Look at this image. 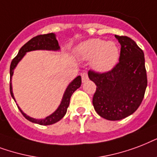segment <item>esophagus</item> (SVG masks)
Masks as SVG:
<instances>
[{"label":"esophagus","instance_id":"1","mask_svg":"<svg viewBox=\"0 0 157 157\" xmlns=\"http://www.w3.org/2000/svg\"><path fill=\"white\" fill-rule=\"evenodd\" d=\"M81 76H82V82H87V81H88V75H87V72H83L82 73V75H81Z\"/></svg>","mask_w":157,"mask_h":157}]
</instances>
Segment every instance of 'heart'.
Masks as SVG:
<instances>
[{
	"label": "heart",
	"mask_w": 157,
	"mask_h": 157,
	"mask_svg": "<svg viewBox=\"0 0 157 157\" xmlns=\"http://www.w3.org/2000/svg\"><path fill=\"white\" fill-rule=\"evenodd\" d=\"M76 53L82 59H92V68L99 72L111 70L119 59L117 45L99 38H92L82 42L78 46Z\"/></svg>",
	"instance_id": "1"
}]
</instances>
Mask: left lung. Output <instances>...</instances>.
Instances as JSON below:
<instances>
[{"mask_svg":"<svg viewBox=\"0 0 157 157\" xmlns=\"http://www.w3.org/2000/svg\"><path fill=\"white\" fill-rule=\"evenodd\" d=\"M120 43L119 62L107 72L90 70L88 77L97 85L92 98L101 117L120 120L135 112L147 86L143 50L130 37L115 35Z\"/></svg>","mask_w":157,"mask_h":157,"instance_id":"8db88e82","label":"left lung"}]
</instances>
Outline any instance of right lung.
I'll return each mask as SVG.
<instances>
[{
    "mask_svg": "<svg viewBox=\"0 0 157 157\" xmlns=\"http://www.w3.org/2000/svg\"><path fill=\"white\" fill-rule=\"evenodd\" d=\"M59 49V43L58 41L56 38V35L54 33H47V34H42L37 35L36 37H33L32 39H30L29 42L25 43L23 47L20 48L19 51V53L16 56L14 57V59H12L11 64H10V94L11 97L14 98L13 95V92H12V86H11V77L13 75L14 72V69L19 63L20 59L24 57V56L26 54V52H31V51H35V50H52V51H57ZM82 83V79L80 76H78L76 78L73 80L72 82H70V85L68 86L65 92V94L63 96L62 98L61 103L58 107L56 111L53 114H52L47 118H45L43 120H36L33 118H31L28 116L26 114H24L21 110V109L18 106L19 110L22 113V115H24V117L26 118L27 120L31 121L35 124H38L41 125H50L55 123L58 122L62 118L65 116L67 111V108L69 107L70 105V98L74 92L81 86Z\"/></svg>",
    "mask_w": 157,
    "mask_h": 157,
    "instance_id": "1",
    "label": "right lung"
}]
</instances>
